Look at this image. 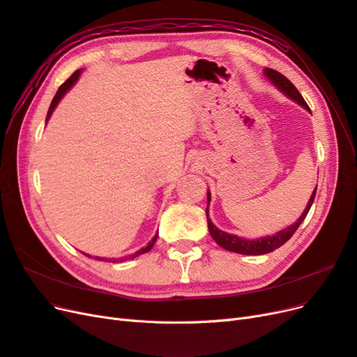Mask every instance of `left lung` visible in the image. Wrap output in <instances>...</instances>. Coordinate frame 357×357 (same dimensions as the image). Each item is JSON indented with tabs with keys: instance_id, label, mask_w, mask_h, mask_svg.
I'll return each mask as SVG.
<instances>
[{
	"instance_id": "8db88e82",
	"label": "left lung",
	"mask_w": 357,
	"mask_h": 357,
	"mask_svg": "<svg viewBox=\"0 0 357 357\" xmlns=\"http://www.w3.org/2000/svg\"><path fill=\"white\" fill-rule=\"evenodd\" d=\"M264 74H265V77L269 82H271L280 92L284 93L287 98H290L291 101H295L296 104H299L301 107H304L305 110L310 112V107L307 105L305 100L302 98V95L298 92V89L295 88L294 84H291V82H289V79L284 77L283 74H280L278 71L271 70V68H265ZM316 190H317V186H316L314 190H312L304 213L299 215V219L295 223L289 225L287 228L278 231L273 235H266V236H261V238H253V240H250V238L247 240V238H243V236L225 232V231L219 229L218 226H215L211 222L210 215H208V205H210V201H211V193H210V190H207V208H205V214H207V223H208L210 235L213 236V240L215 243H218L220 247H223L225 250H228V252L240 253V255H255V256L271 253V252L275 250V248L282 247L290 238V236L295 234V231L299 228V225L304 222V219L307 218V214L311 208L312 202H314Z\"/></svg>"
}]
</instances>
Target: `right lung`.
I'll return each mask as SVG.
<instances>
[{"instance_id":"obj_1","label":"right lung","mask_w":357,"mask_h":357,"mask_svg":"<svg viewBox=\"0 0 357 357\" xmlns=\"http://www.w3.org/2000/svg\"><path fill=\"white\" fill-rule=\"evenodd\" d=\"M80 74H82V70H77V71H75L73 75H71V77L66 82V83H63V84H61V88L58 89V92H56V95L55 96H53V100H52V104H50V107H49V112H47V117H46V122L49 121V119H50V116H52V113L53 112H55V109H56V105L59 104V101L63 98V95H66L71 88H73V86L75 84V82H77L79 80V77H80ZM156 240H158V234L153 236V238H152V241H150L146 247H143V248H139V250L138 252H135V253H132V255H129L128 257H121V262H123L125 261V259H134V257H137V256H139V255H143V253H147L149 250H152V247H153V244L156 243ZM86 256H89V255H86ZM91 257V256H89ZM96 259H98V261H110V262H117L119 261V259H105V257H96Z\"/></svg>"}]
</instances>
